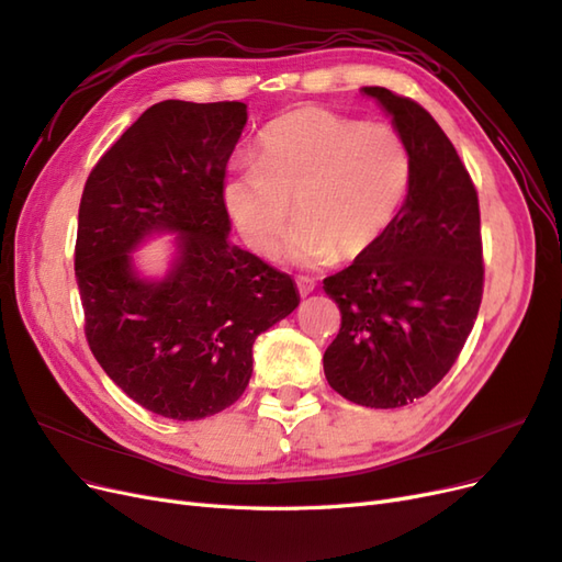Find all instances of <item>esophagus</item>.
Returning a JSON list of instances; mask_svg holds the SVG:
<instances>
[{
  "mask_svg": "<svg viewBox=\"0 0 562 562\" xmlns=\"http://www.w3.org/2000/svg\"><path fill=\"white\" fill-rule=\"evenodd\" d=\"M295 283H297V291H300V295L304 297V295H310L314 288H316V283H314V279H310V277H297L295 279Z\"/></svg>",
  "mask_w": 562,
  "mask_h": 562,
  "instance_id": "1",
  "label": "esophagus"
}]
</instances>
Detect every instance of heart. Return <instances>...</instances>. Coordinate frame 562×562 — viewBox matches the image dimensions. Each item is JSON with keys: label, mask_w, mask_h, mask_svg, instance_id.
Segmentation results:
<instances>
[{"label": "heart", "mask_w": 562, "mask_h": 562, "mask_svg": "<svg viewBox=\"0 0 562 562\" xmlns=\"http://www.w3.org/2000/svg\"><path fill=\"white\" fill-rule=\"evenodd\" d=\"M413 161L403 135L323 108H295L260 135V157L229 166L223 203L244 241L274 252L285 246L297 267L353 260L394 223L411 187Z\"/></svg>", "instance_id": "1"}]
</instances>
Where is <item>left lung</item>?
Masks as SVG:
<instances>
[{
  "mask_svg": "<svg viewBox=\"0 0 562 562\" xmlns=\"http://www.w3.org/2000/svg\"><path fill=\"white\" fill-rule=\"evenodd\" d=\"M361 93L403 135L413 176L382 239L323 281L342 312L323 372L356 405L401 407L448 375L479 316L481 211L462 159L427 110L382 87Z\"/></svg>",
  "mask_w": 562,
  "mask_h": 562,
  "instance_id": "8db88e82",
  "label": "left lung"
}]
</instances>
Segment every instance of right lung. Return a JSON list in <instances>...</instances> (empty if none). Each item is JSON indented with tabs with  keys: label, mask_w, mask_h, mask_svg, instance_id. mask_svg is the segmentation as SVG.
Segmentation results:
<instances>
[{
	"label": "right lung",
	"mask_w": 562,
	"mask_h": 562,
	"mask_svg": "<svg viewBox=\"0 0 562 562\" xmlns=\"http://www.w3.org/2000/svg\"><path fill=\"white\" fill-rule=\"evenodd\" d=\"M244 103L164 100L91 171L79 203L75 274L95 361L128 398L168 419L211 417L239 401L252 342L300 304L295 281L229 241L225 168ZM175 236L161 278L134 250Z\"/></svg>",
	"instance_id": "add662e5"
}]
</instances>
